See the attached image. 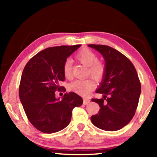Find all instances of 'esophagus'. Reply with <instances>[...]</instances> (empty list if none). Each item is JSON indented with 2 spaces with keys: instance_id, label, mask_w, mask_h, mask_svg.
Masks as SVG:
<instances>
[{
  "instance_id": "1",
  "label": "esophagus",
  "mask_w": 157,
  "mask_h": 157,
  "mask_svg": "<svg viewBox=\"0 0 157 157\" xmlns=\"http://www.w3.org/2000/svg\"><path fill=\"white\" fill-rule=\"evenodd\" d=\"M90 102V99L89 98H84V102H83V103H84V105H87V104H89V103Z\"/></svg>"
}]
</instances>
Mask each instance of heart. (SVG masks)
I'll return each mask as SVG.
<instances>
[{
    "mask_svg": "<svg viewBox=\"0 0 157 157\" xmlns=\"http://www.w3.org/2000/svg\"><path fill=\"white\" fill-rule=\"evenodd\" d=\"M76 58L79 62L89 66V73L94 78L100 80L105 75V66L103 63L97 61L96 54L92 50L88 48H83L77 53ZM63 73L66 78L71 79L72 78L71 71V62L66 61L63 65ZM95 82L92 78L84 79H77L69 84L68 89L70 91L75 92L82 95H88L90 91L95 88Z\"/></svg>",
    "mask_w": 157,
    "mask_h": 157,
    "instance_id": "b5f03b06",
    "label": "heart"
}]
</instances>
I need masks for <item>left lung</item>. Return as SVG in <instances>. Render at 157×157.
Returning a JSON list of instances; mask_svg holds the SVG:
<instances>
[{"label":"left lung","instance_id":"1","mask_svg":"<svg viewBox=\"0 0 157 157\" xmlns=\"http://www.w3.org/2000/svg\"><path fill=\"white\" fill-rule=\"evenodd\" d=\"M88 46L100 52L105 61V73L97 94L103 98H93L100 110L91 117L95 127L116 131L127 125L134 117L141 91L139 76L131 61L118 50L105 45Z\"/></svg>","mask_w":157,"mask_h":157}]
</instances>
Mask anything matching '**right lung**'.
Instances as JSON below:
<instances>
[{
  "mask_svg": "<svg viewBox=\"0 0 157 157\" xmlns=\"http://www.w3.org/2000/svg\"><path fill=\"white\" fill-rule=\"evenodd\" d=\"M81 46H61L41 50L29 60L23 69L19 85V98L31 124L46 134L57 132L68 125L73 109L83 100L75 93L66 94L62 100L55 91H66L60 86L65 80L63 65L66 59Z\"/></svg>",
  "mask_w": 157,
  "mask_h": 157,
  "instance_id": "add662e5",
  "label": "right lung"
}]
</instances>
